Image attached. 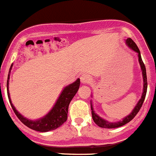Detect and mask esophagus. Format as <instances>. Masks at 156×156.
Here are the masks:
<instances>
[{
  "instance_id": "esophagus-1",
  "label": "esophagus",
  "mask_w": 156,
  "mask_h": 156,
  "mask_svg": "<svg viewBox=\"0 0 156 156\" xmlns=\"http://www.w3.org/2000/svg\"><path fill=\"white\" fill-rule=\"evenodd\" d=\"M81 82L83 83H90L93 80H92V77L90 75H87V74H84L81 76Z\"/></svg>"
}]
</instances>
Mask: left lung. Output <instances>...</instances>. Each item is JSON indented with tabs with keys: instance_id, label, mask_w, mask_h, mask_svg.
<instances>
[{
	"instance_id": "obj_1",
	"label": "left lung",
	"mask_w": 156,
	"mask_h": 156,
	"mask_svg": "<svg viewBox=\"0 0 156 156\" xmlns=\"http://www.w3.org/2000/svg\"><path fill=\"white\" fill-rule=\"evenodd\" d=\"M126 44H127L128 46L131 48L132 50H133L134 51L137 52L138 54V61L140 65V68H141V70H142V75H143V81H144V88H143V93L142 96H141V98L140 99V101H138V103L137 104V105L135 106V108H133V110L132 111V112L129 114V115H127L126 117H125L124 119L122 120L119 121V122H108V121L105 120V119H101V117H99L97 114L95 113L94 112L93 107L92 105L90 106L91 107V114H92V118H93L94 122L99 126L100 127L102 128H108V129H111V128H117L119 127V126H122L123 125L126 124L127 122H129V121H131L132 119L136 116L138 112L140 111L141 106H142L143 102H144V98H145L146 93H147V88H148V82H147V75H146V69L145 66H144V62L142 61V58H141V56H140V52L139 48H137V44H135L134 41L131 39V38H127L126 41Z\"/></svg>"
}]
</instances>
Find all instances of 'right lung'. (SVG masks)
I'll use <instances>...</instances> for the list:
<instances>
[{"label":"right lung","mask_w":156,"mask_h":156,"mask_svg":"<svg viewBox=\"0 0 156 156\" xmlns=\"http://www.w3.org/2000/svg\"><path fill=\"white\" fill-rule=\"evenodd\" d=\"M11 69L12 68H10V71ZM8 80H9V74L8 76V80H7V92H8V99H9L11 106H12L14 112L16 113V116L19 118V120L21 121L23 124L28 126L30 129L40 132H48L49 130L57 129L67 120L69 105L72 99L73 98V97L76 94L77 90L80 87V79H77L75 82L65 87L61 95L59 96L58 99L56 101L55 106L48 112V114H47L44 117H43L38 120H30V119H26L21 114L19 113L12 105L10 95H9V91H8Z\"/></svg>","instance_id":"add662e5"}]
</instances>
